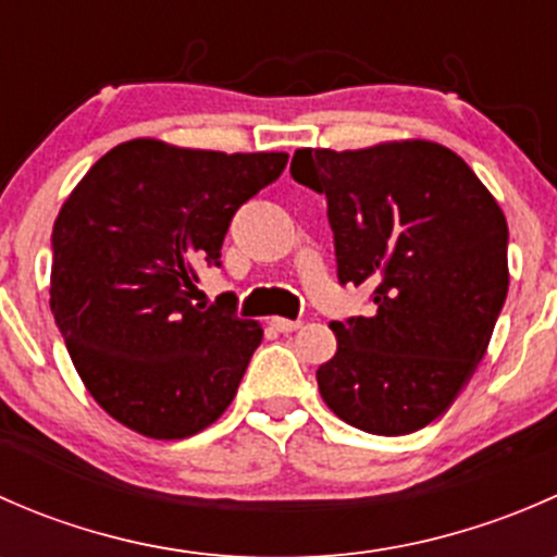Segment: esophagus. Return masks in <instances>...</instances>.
<instances>
[{
  "label": "esophagus",
  "instance_id": "1",
  "mask_svg": "<svg viewBox=\"0 0 557 557\" xmlns=\"http://www.w3.org/2000/svg\"><path fill=\"white\" fill-rule=\"evenodd\" d=\"M301 325V320H288V318H272V329L280 331V334H288V331H296Z\"/></svg>",
  "mask_w": 557,
  "mask_h": 557
}]
</instances>
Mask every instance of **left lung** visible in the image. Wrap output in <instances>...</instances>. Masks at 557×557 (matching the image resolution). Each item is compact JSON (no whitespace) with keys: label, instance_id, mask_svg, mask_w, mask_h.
<instances>
[{"label":"left lung","instance_id":"left-lung-1","mask_svg":"<svg viewBox=\"0 0 557 557\" xmlns=\"http://www.w3.org/2000/svg\"><path fill=\"white\" fill-rule=\"evenodd\" d=\"M290 174L325 194L339 283H369L377 307L331 323L336 352L318 369L320 396L367 434L425 429L471 380L507 299L502 207L429 139L301 148Z\"/></svg>","mask_w":557,"mask_h":557}]
</instances>
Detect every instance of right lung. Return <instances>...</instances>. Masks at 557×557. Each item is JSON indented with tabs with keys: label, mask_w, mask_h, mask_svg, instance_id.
Here are the masks:
<instances>
[{
	"label": "right lung",
	"mask_w": 557,
	"mask_h": 557,
	"mask_svg": "<svg viewBox=\"0 0 557 557\" xmlns=\"http://www.w3.org/2000/svg\"><path fill=\"white\" fill-rule=\"evenodd\" d=\"M288 153H218L128 139L75 185L53 223L50 312L110 418L185 440L237 396L263 329L194 305L234 212L280 177Z\"/></svg>",
	"instance_id": "add662e5"
}]
</instances>
